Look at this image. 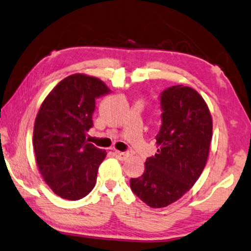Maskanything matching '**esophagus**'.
<instances>
[{"label": "esophagus", "instance_id": "obj_1", "mask_svg": "<svg viewBox=\"0 0 251 251\" xmlns=\"http://www.w3.org/2000/svg\"><path fill=\"white\" fill-rule=\"evenodd\" d=\"M114 155L118 158V160L125 161L126 158H128V156H129V153H128V152H119V151H115V152H114Z\"/></svg>", "mask_w": 251, "mask_h": 251}]
</instances>
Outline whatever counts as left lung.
Wrapping results in <instances>:
<instances>
[{
  "label": "left lung",
  "instance_id": "left-lung-1",
  "mask_svg": "<svg viewBox=\"0 0 251 251\" xmlns=\"http://www.w3.org/2000/svg\"><path fill=\"white\" fill-rule=\"evenodd\" d=\"M157 153L147 157L141 176L130 178L133 192L151 208H164L189 191L203 171L212 138V119L198 91L182 85L160 96Z\"/></svg>",
  "mask_w": 251,
  "mask_h": 251
}]
</instances>
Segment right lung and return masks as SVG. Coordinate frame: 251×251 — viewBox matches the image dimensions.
<instances>
[{
	"instance_id": "add662e5",
	"label": "right lung",
	"mask_w": 251,
	"mask_h": 251,
	"mask_svg": "<svg viewBox=\"0 0 251 251\" xmlns=\"http://www.w3.org/2000/svg\"><path fill=\"white\" fill-rule=\"evenodd\" d=\"M110 90L98 78L75 74L61 80L42 102L33 129L40 173L62 199L79 200L96 184L106 151L87 143L96 99Z\"/></svg>"
}]
</instances>
